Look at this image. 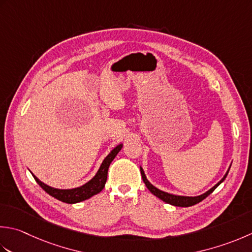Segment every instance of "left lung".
<instances>
[{
	"instance_id": "obj_1",
	"label": "left lung",
	"mask_w": 252,
	"mask_h": 252,
	"mask_svg": "<svg viewBox=\"0 0 252 252\" xmlns=\"http://www.w3.org/2000/svg\"><path fill=\"white\" fill-rule=\"evenodd\" d=\"M230 169V167L228 168L227 172H226L225 176L221 178V180H220L218 184H216L213 188H211L209 191H206L205 193L201 194V195H198V196H182V195H175V194H171V193H168V192H165V191H161L159 189H157L156 187L153 186L151 182L146 179V176L144 174V170H143V168L141 167V175H142V179L143 181H144L145 186L147 187V189H149L153 194L156 195L157 198H159L160 200H162L164 202H166V203L168 204H171V205H175V206H181V208H188V206H192L194 205L196 203H199V202H201L202 200H204L206 196H209L212 192H213L225 180L226 177H227L228 175V171Z\"/></svg>"
}]
</instances>
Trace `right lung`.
<instances>
[{"instance_id":"right-lung-1","label":"right lung","mask_w":252,"mask_h":252,"mask_svg":"<svg viewBox=\"0 0 252 252\" xmlns=\"http://www.w3.org/2000/svg\"><path fill=\"white\" fill-rule=\"evenodd\" d=\"M122 149V144L117 145L115 149H113L108 156L106 157L101 165L98 169L97 174L94 176V178L91 179L85 185H83L78 188L74 189H57L52 188L50 186H47L43 184L40 180H39L36 176H33L34 180L37 181V184L41 187V188L47 192L48 194H50L53 198H56L59 201H62L64 203L73 204V203H78V202H82L84 200H87L92 198L93 195L97 193L105 188L106 181H107V175H108V168L111 164V161L115 159L118 153H119Z\"/></svg>"}]
</instances>
